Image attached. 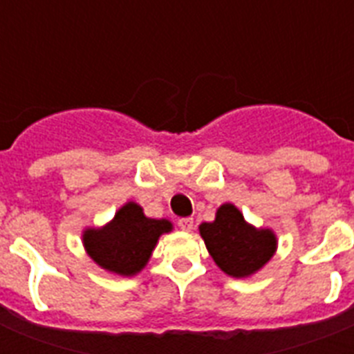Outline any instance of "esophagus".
<instances>
[{"label":"esophagus","mask_w":354,"mask_h":354,"mask_svg":"<svg viewBox=\"0 0 354 354\" xmlns=\"http://www.w3.org/2000/svg\"><path fill=\"white\" fill-rule=\"evenodd\" d=\"M179 228H180V230H184V232H192V230H193V218H180Z\"/></svg>","instance_id":"esophagus-1"}]
</instances>
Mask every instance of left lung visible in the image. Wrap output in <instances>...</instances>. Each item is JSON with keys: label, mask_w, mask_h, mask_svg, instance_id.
I'll return each mask as SVG.
<instances>
[{"label": "left lung", "mask_w": 354, "mask_h": 354, "mask_svg": "<svg viewBox=\"0 0 354 354\" xmlns=\"http://www.w3.org/2000/svg\"><path fill=\"white\" fill-rule=\"evenodd\" d=\"M198 232L216 266L232 278H248L261 271L278 246L271 228L253 227L230 202L221 204L214 221L200 225Z\"/></svg>", "instance_id": "1"}]
</instances>
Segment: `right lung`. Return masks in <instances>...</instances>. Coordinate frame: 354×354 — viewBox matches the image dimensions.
<instances>
[{"mask_svg":"<svg viewBox=\"0 0 354 354\" xmlns=\"http://www.w3.org/2000/svg\"><path fill=\"white\" fill-rule=\"evenodd\" d=\"M174 230L170 220L147 218L142 205L126 202L113 220L83 230V246L99 268L118 277H134L143 270L159 237Z\"/></svg>","mask_w":354,"mask_h":354,"instance_id":"1","label":"right lung"}]
</instances>
